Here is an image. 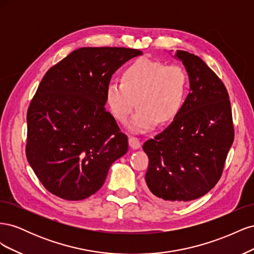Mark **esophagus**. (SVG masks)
I'll list each match as a JSON object with an SVG mask.
<instances>
[{
	"mask_svg": "<svg viewBox=\"0 0 254 254\" xmlns=\"http://www.w3.org/2000/svg\"><path fill=\"white\" fill-rule=\"evenodd\" d=\"M129 145H130V147H131V148L137 149V148L141 147V142L136 136L131 135V136H129Z\"/></svg>",
	"mask_w": 254,
	"mask_h": 254,
	"instance_id": "obj_1",
	"label": "esophagus"
}]
</instances>
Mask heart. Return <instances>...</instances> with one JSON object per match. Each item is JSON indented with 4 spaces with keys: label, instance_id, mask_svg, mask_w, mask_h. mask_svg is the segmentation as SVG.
<instances>
[{
    "label": "heart",
    "instance_id": "obj_1",
    "mask_svg": "<svg viewBox=\"0 0 254 254\" xmlns=\"http://www.w3.org/2000/svg\"><path fill=\"white\" fill-rule=\"evenodd\" d=\"M189 87L187 72L179 65L142 58L130 64L122 79H112L106 101L114 118L125 122L137 104L139 109L128 122L134 131H146L176 118Z\"/></svg>",
    "mask_w": 254,
    "mask_h": 254
}]
</instances>
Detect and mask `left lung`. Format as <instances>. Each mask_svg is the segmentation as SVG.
Wrapping results in <instances>:
<instances>
[{
  "mask_svg": "<svg viewBox=\"0 0 254 254\" xmlns=\"http://www.w3.org/2000/svg\"><path fill=\"white\" fill-rule=\"evenodd\" d=\"M176 57L186 66L190 91L171 124L143 144L149 159L146 190L167 206L195 200L216 186L234 141L224 82L194 54L177 51Z\"/></svg>",
  "mask_w": 254,
  "mask_h": 254,
  "instance_id": "1",
  "label": "left lung"
}]
</instances>
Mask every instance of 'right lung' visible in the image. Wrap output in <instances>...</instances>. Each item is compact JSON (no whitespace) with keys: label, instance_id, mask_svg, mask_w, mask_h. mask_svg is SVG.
<instances>
[{"label":"right lung","instance_id":"1","mask_svg":"<svg viewBox=\"0 0 254 254\" xmlns=\"http://www.w3.org/2000/svg\"><path fill=\"white\" fill-rule=\"evenodd\" d=\"M127 48H81L44 75L27 110L26 158L50 193L82 200L102 188L111 164L128 150L105 108L111 76L142 55Z\"/></svg>","mask_w":254,"mask_h":254}]
</instances>
